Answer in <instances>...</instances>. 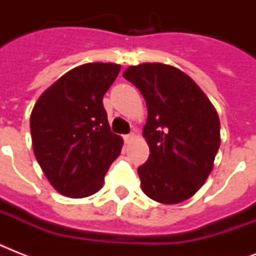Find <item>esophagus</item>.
Returning a JSON list of instances; mask_svg holds the SVG:
<instances>
[{
  "label": "esophagus",
  "mask_w": 256,
  "mask_h": 256,
  "mask_svg": "<svg viewBox=\"0 0 256 256\" xmlns=\"http://www.w3.org/2000/svg\"><path fill=\"white\" fill-rule=\"evenodd\" d=\"M134 138H136V134H134V132H130V134H128V136H124V144H130Z\"/></svg>",
  "instance_id": "1"
}]
</instances>
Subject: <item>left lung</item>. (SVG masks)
<instances>
[{"mask_svg": "<svg viewBox=\"0 0 256 256\" xmlns=\"http://www.w3.org/2000/svg\"><path fill=\"white\" fill-rule=\"evenodd\" d=\"M148 106L144 136L150 148L138 168L148 198L175 204L191 198L214 168L220 144L218 112L187 74L164 64H140L124 72Z\"/></svg>", "mask_w": 256, "mask_h": 256, "instance_id": "1", "label": "left lung"}]
</instances>
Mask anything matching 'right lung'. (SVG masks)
<instances>
[{
    "label": "right lung",
    "instance_id": "add662e5",
    "mask_svg": "<svg viewBox=\"0 0 256 256\" xmlns=\"http://www.w3.org/2000/svg\"><path fill=\"white\" fill-rule=\"evenodd\" d=\"M120 65L74 68L42 92L30 116L34 156L52 186L70 198L96 194L124 140L112 132L104 96Z\"/></svg>",
    "mask_w": 256,
    "mask_h": 256
}]
</instances>
